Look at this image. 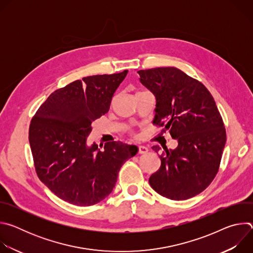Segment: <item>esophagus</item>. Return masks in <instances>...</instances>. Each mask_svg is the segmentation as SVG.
<instances>
[{
	"mask_svg": "<svg viewBox=\"0 0 253 253\" xmlns=\"http://www.w3.org/2000/svg\"><path fill=\"white\" fill-rule=\"evenodd\" d=\"M138 152H139V154H146L148 152V148L146 146H139Z\"/></svg>",
	"mask_w": 253,
	"mask_h": 253,
	"instance_id": "esophagus-1",
	"label": "esophagus"
}]
</instances>
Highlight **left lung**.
<instances>
[{
    "instance_id": "8db88e82",
    "label": "left lung",
    "mask_w": 253,
    "mask_h": 253,
    "mask_svg": "<svg viewBox=\"0 0 253 253\" xmlns=\"http://www.w3.org/2000/svg\"><path fill=\"white\" fill-rule=\"evenodd\" d=\"M138 74L156 99L153 123L164 125L178 141L175 149L164 148L161 166L149 183L171 200L189 199L206 189L218 172L226 133L217 106L202 83L177 68L140 70ZM152 149L158 153L160 147Z\"/></svg>"
}]
</instances>
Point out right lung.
Here are the masks:
<instances>
[{"label":"right lung","mask_w":253,"mask_h":253,"mask_svg":"<svg viewBox=\"0 0 253 253\" xmlns=\"http://www.w3.org/2000/svg\"><path fill=\"white\" fill-rule=\"evenodd\" d=\"M128 70L88 76L53 92L32 119L29 141L36 172L60 199L94 205L115 187L122 165L138 147L107 142L100 150L87 143L92 123L109 111L114 92Z\"/></svg>","instance_id":"1"}]
</instances>
